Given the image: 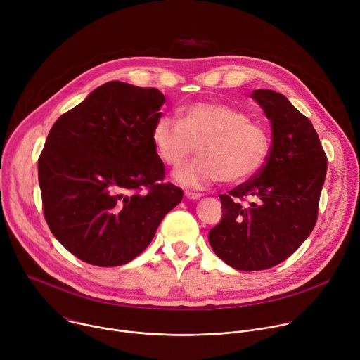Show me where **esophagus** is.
<instances>
[{
    "instance_id": "34e87169",
    "label": "esophagus",
    "mask_w": 360,
    "mask_h": 360,
    "mask_svg": "<svg viewBox=\"0 0 360 360\" xmlns=\"http://www.w3.org/2000/svg\"><path fill=\"white\" fill-rule=\"evenodd\" d=\"M185 196H186L188 199H199L202 195H200V193H198V192H191V191H186V192H185Z\"/></svg>"
}]
</instances>
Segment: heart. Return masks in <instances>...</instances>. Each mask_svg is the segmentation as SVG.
<instances>
[{
  "label": "heart",
  "instance_id": "1",
  "mask_svg": "<svg viewBox=\"0 0 360 360\" xmlns=\"http://www.w3.org/2000/svg\"><path fill=\"white\" fill-rule=\"evenodd\" d=\"M157 155L179 167L196 150L200 157L175 172L179 184L203 188L217 181L240 184L265 165L271 139L266 128L226 102H198L182 110L179 122L164 115L152 128Z\"/></svg>",
  "mask_w": 360,
  "mask_h": 360
}]
</instances>
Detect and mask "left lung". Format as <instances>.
<instances>
[{"instance_id":"obj_1","label":"left lung","mask_w":360,"mask_h":360,"mask_svg":"<svg viewBox=\"0 0 360 360\" xmlns=\"http://www.w3.org/2000/svg\"><path fill=\"white\" fill-rule=\"evenodd\" d=\"M272 125L262 169L219 195L224 215L210 231L214 252L238 271H264L288 259L318 219L328 158L319 136L289 99L271 89L250 95ZM252 199L249 207L240 200Z\"/></svg>"}]
</instances>
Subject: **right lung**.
<instances>
[{"label":"right lung","instance_id":"obj_1","mask_svg":"<svg viewBox=\"0 0 360 360\" xmlns=\"http://www.w3.org/2000/svg\"><path fill=\"white\" fill-rule=\"evenodd\" d=\"M164 102L157 88L111 81L51 128L38 160L44 217L78 259L131 262L182 200L152 143Z\"/></svg>","mask_w":360,"mask_h":360}]
</instances>
